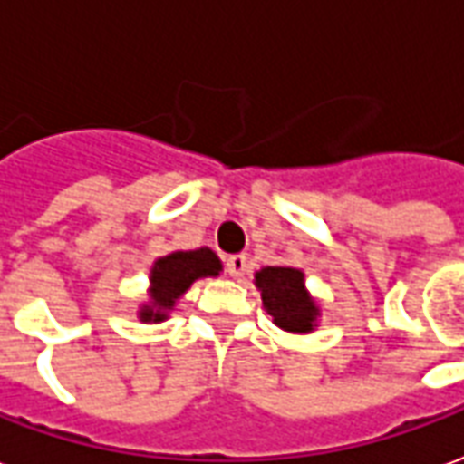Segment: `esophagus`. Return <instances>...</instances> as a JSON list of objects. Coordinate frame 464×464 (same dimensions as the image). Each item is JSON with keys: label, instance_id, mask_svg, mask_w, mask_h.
<instances>
[{"label": "esophagus", "instance_id": "obj_1", "mask_svg": "<svg viewBox=\"0 0 464 464\" xmlns=\"http://www.w3.org/2000/svg\"><path fill=\"white\" fill-rule=\"evenodd\" d=\"M246 266H248V258H246L243 254L228 256V258H226V271H228V276L233 278H243V274H246Z\"/></svg>", "mask_w": 464, "mask_h": 464}]
</instances>
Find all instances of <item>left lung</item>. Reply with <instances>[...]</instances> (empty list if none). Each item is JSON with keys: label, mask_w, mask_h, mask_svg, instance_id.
I'll return each mask as SVG.
<instances>
[{"label": "left lung", "mask_w": 464, "mask_h": 464, "mask_svg": "<svg viewBox=\"0 0 464 464\" xmlns=\"http://www.w3.org/2000/svg\"><path fill=\"white\" fill-rule=\"evenodd\" d=\"M256 286L261 288L266 311L286 332L306 334L316 319V304L304 288V274L288 266H266L256 274Z\"/></svg>", "instance_id": "8db88e82"}]
</instances>
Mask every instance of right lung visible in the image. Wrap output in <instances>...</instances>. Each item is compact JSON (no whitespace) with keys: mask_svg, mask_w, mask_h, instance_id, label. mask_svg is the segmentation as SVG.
Listing matches in <instances>:
<instances>
[{"mask_svg":"<svg viewBox=\"0 0 464 464\" xmlns=\"http://www.w3.org/2000/svg\"><path fill=\"white\" fill-rule=\"evenodd\" d=\"M221 261L210 248H198V251H176L163 258H158L150 271V296L153 304L142 306V322H163L165 311L170 309L180 294H186L196 278L218 276Z\"/></svg>","mask_w":464,"mask_h":464,"instance_id":"add662e5","label":"right lung"}]
</instances>
